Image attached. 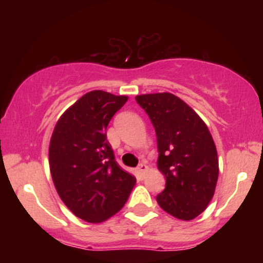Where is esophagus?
Returning a JSON list of instances; mask_svg holds the SVG:
<instances>
[{
    "instance_id": "esophagus-1",
    "label": "esophagus",
    "mask_w": 263,
    "mask_h": 263,
    "mask_svg": "<svg viewBox=\"0 0 263 263\" xmlns=\"http://www.w3.org/2000/svg\"><path fill=\"white\" fill-rule=\"evenodd\" d=\"M146 172H147V165L143 164V163H141V164L137 167V173L142 179L144 178V173H146Z\"/></svg>"
}]
</instances>
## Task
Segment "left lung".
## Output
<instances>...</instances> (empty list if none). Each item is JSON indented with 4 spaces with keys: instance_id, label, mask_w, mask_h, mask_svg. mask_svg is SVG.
<instances>
[{
    "instance_id": "left-lung-1",
    "label": "left lung",
    "mask_w": 263,
    "mask_h": 263,
    "mask_svg": "<svg viewBox=\"0 0 263 263\" xmlns=\"http://www.w3.org/2000/svg\"><path fill=\"white\" fill-rule=\"evenodd\" d=\"M136 101L156 129L157 165L165 177L157 203L174 218L195 219L213 199L219 177L218 152L209 128L189 105L171 92L137 95Z\"/></svg>"
}]
</instances>
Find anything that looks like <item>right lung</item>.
Masks as SVG:
<instances>
[{
  "mask_svg": "<svg viewBox=\"0 0 263 263\" xmlns=\"http://www.w3.org/2000/svg\"><path fill=\"white\" fill-rule=\"evenodd\" d=\"M127 96L93 90L60 116L49 143V168L60 199L78 218L102 222L122 209L136 178L115 161L110 120Z\"/></svg>",
  "mask_w": 263,
  "mask_h": 263,
  "instance_id": "add662e5",
  "label": "right lung"
}]
</instances>
